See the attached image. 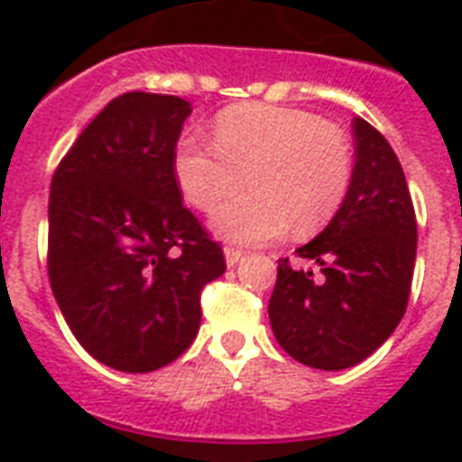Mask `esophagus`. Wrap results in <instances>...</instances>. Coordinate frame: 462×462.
Returning <instances> with one entry per match:
<instances>
[{
  "instance_id": "obj_1",
  "label": "esophagus",
  "mask_w": 462,
  "mask_h": 462,
  "mask_svg": "<svg viewBox=\"0 0 462 462\" xmlns=\"http://www.w3.org/2000/svg\"><path fill=\"white\" fill-rule=\"evenodd\" d=\"M242 256H245V254L239 252V249H235V246H225V263H227L230 268L237 266Z\"/></svg>"
}]
</instances>
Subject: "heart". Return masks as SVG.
<instances>
[{"label": "heart", "mask_w": 462, "mask_h": 462, "mask_svg": "<svg viewBox=\"0 0 462 462\" xmlns=\"http://www.w3.org/2000/svg\"><path fill=\"white\" fill-rule=\"evenodd\" d=\"M213 141L189 129L172 153L174 180L196 208L217 206L210 227L227 242L263 245L285 235L316 232L343 206L352 181L350 143L337 126L307 110L246 103L216 117Z\"/></svg>", "instance_id": "1"}]
</instances>
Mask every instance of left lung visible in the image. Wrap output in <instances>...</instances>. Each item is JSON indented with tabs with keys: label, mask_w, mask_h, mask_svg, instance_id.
Wrapping results in <instances>:
<instances>
[{
	"label": "left lung",
	"mask_w": 462,
	"mask_h": 462,
	"mask_svg": "<svg viewBox=\"0 0 462 462\" xmlns=\"http://www.w3.org/2000/svg\"><path fill=\"white\" fill-rule=\"evenodd\" d=\"M350 191L323 232L297 249L321 275L278 261L268 302L275 340L290 357L323 372L359 365L386 343L408 309L417 220L393 148L355 117Z\"/></svg>",
	"instance_id": "8db88e82"
}]
</instances>
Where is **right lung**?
Masks as SVG:
<instances>
[{
	"mask_svg": "<svg viewBox=\"0 0 462 462\" xmlns=\"http://www.w3.org/2000/svg\"><path fill=\"white\" fill-rule=\"evenodd\" d=\"M191 105L125 93L76 139L50 187L47 273L76 340L103 365L155 372L194 343L225 256L184 208L172 153Z\"/></svg>",
	"mask_w": 462,
	"mask_h": 462,
	"instance_id": "1",
	"label": "right lung"
}]
</instances>
